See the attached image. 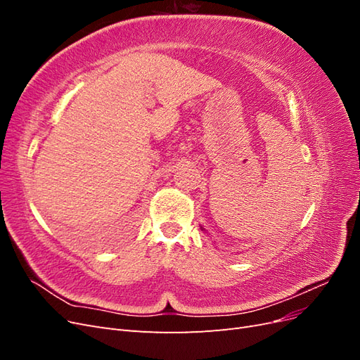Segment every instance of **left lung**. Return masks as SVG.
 Wrapping results in <instances>:
<instances>
[{
  "instance_id": "1",
  "label": "left lung",
  "mask_w": 360,
  "mask_h": 360,
  "mask_svg": "<svg viewBox=\"0 0 360 360\" xmlns=\"http://www.w3.org/2000/svg\"><path fill=\"white\" fill-rule=\"evenodd\" d=\"M201 230H202V231H205V228H204V226H201Z\"/></svg>"
}]
</instances>
